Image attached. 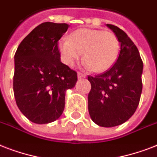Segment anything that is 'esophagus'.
Returning <instances> with one entry per match:
<instances>
[{"label": "esophagus", "mask_w": 157, "mask_h": 157, "mask_svg": "<svg viewBox=\"0 0 157 157\" xmlns=\"http://www.w3.org/2000/svg\"><path fill=\"white\" fill-rule=\"evenodd\" d=\"M77 77H78V79L85 78V77H86V75H84V74L81 73V72H78V73H77Z\"/></svg>", "instance_id": "obj_1"}]
</instances>
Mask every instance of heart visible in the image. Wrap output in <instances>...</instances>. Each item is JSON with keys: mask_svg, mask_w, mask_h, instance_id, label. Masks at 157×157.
<instances>
[{"mask_svg": "<svg viewBox=\"0 0 157 157\" xmlns=\"http://www.w3.org/2000/svg\"><path fill=\"white\" fill-rule=\"evenodd\" d=\"M59 49L63 61L67 66H73L84 53L86 67L100 72L109 69L117 61L120 42L112 32L82 28L71 33L70 38H62Z\"/></svg>", "mask_w": 157, "mask_h": 157, "instance_id": "obj_1", "label": "heart"}]
</instances>
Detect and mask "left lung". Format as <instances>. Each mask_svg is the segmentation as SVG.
I'll list each match as a JSON object with an SVG mask.
<instances>
[{"label":"left lung","instance_id":"1","mask_svg":"<svg viewBox=\"0 0 157 157\" xmlns=\"http://www.w3.org/2000/svg\"><path fill=\"white\" fill-rule=\"evenodd\" d=\"M121 43L115 64L103 74L88 76L91 84L88 109L91 119L102 127H114L128 121L139 106L144 63L139 50L124 31L107 24Z\"/></svg>","mask_w":157,"mask_h":157}]
</instances>
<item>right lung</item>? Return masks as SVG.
I'll use <instances>...</instances> for the list:
<instances>
[{
	"mask_svg": "<svg viewBox=\"0 0 157 157\" xmlns=\"http://www.w3.org/2000/svg\"><path fill=\"white\" fill-rule=\"evenodd\" d=\"M68 27L67 23H41L22 40L14 54L16 103L36 124L59 119L64 110L67 90L77 81L76 71L60 61L58 48Z\"/></svg>",
	"mask_w": 157,
	"mask_h": 157,
	"instance_id": "1",
	"label": "right lung"
}]
</instances>
